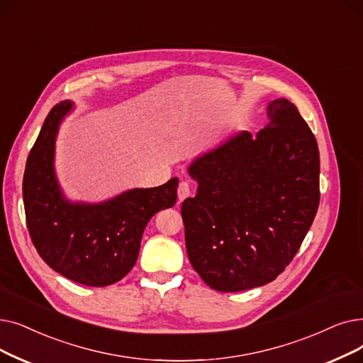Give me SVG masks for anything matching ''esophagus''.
Segmentation results:
<instances>
[{"label": "esophagus", "mask_w": 363, "mask_h": 363, "mask_svg": "<svg viewBox=\"0 0 363 363\" xmlns=\"http://www.w3.org/2000/svg\"><path fill=\"white\" fill-rule=\"evenodd\" d=\"M191 194V186L186 181H181L178 185V200L184 201L188 196Z\"/></svg>", "instance_id": "obj_1"}]
</instances>
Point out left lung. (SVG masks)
Wrapping results in <instances>:
<instances>
[{
  "instance_id": "1",
  "label": "left lung",
  "mask_w": 363,
  "mask_h": 363,
  "mask_svg": "<svg viewBox=\"0 0 363 363\" xmlns=\"http://www.w3.org/2000/svg\"><path fill=\"white\" fill-rule=\"evenodd\" d=\"M267 117L257 135H234L188 167L199 188L181 208L186 254L219 292L273 281L294 259L319 208L316 138L288 99L272 101Z\"/></svg>"
}]
</instances>
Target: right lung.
<instances>
[{"mask_svg": "<svg viewBox=\"0 0 363 363\" xmlns=\"http://www.w3.org/2000/svg\"><path fill=\"white\" fill-rule=\"evenodd\" d=\"M72 105L64 101L52 108L28 155L22 186L26 225L55 272L86 286H108L133 269L150 219L177 203L178 178L102 203L67 200L55 173V143Z\"/></svg>", "mask_w": 363, "mask_h": 363, "instance_id": "right-lung-1", "label": "right lung"}]
</instances>
